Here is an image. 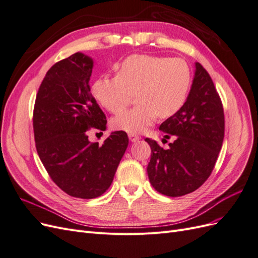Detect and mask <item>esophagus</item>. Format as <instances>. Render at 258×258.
<instances>
[{"label":"esophagus","mask_w":258,"mask_h":258,"mask_svg":"<svg viewBox=\"0 0 258 258\" xmlns=\"http://www.w3.org/2000/svg\"><path fill=\"white\" fill-rule=\"evenodd\" d=\"M128 137H129V140H130L131 142H137V141H139L140 139H141V137H139V136H137L135 134H129Z\"/></svg>","instance_id":"esophagus-1"}]
</instances>
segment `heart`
<instances>
[{
	"mask_svg": "<svg viewBox=\"0 0 258 258\" xmlns=\"http://www.w3.org/2000/svg\"><path fill=\"white\" fill-rule=\"evenodd\" d=\"M115 76H103L92 85V95L108 112L118 114L136 92L139 103L116 116L114 128L139 134L160 116L169 118L183 107L191 83L190 69L179 58L136 53L116 64Z\"/></svg>",
	"mask_w": 258,
	"mask_h": 258,
	"instance_id": "1",
	"label": "heart"
}]
</instances>
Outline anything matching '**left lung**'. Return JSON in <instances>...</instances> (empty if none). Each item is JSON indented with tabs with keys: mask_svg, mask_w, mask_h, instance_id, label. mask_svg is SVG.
I'll return each instance as SVG.
<instances>
[{
	"mask_svg": "<svg viewBox=\"0 0 258 258\" xmlns=\"http://www.w3.org/2000/svg\"><path fill=\"white\" fill-rule=\"evenodd\" d=\"M159 130L168 134L165 138L174 136L175 140L169 143V150H163L154 140L145 139L152 150L147 166L151 184L169 197L198 189L212 173L225 134L222 100L207 70L198 62L186 102Z\"/></svg>",
	"mask_w": 258,
	"mask_h": 258,
	"instance_id": "1",
	"label": "left lung"
}]
</instances>
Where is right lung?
Listing matches in <instances>:
<instances>
[{
    "instance_id": "add662e5",
    "label": "right lung",
    "mask_w": 258,
    "mask_h": 258,
    "mask_svg": "<svg viewBox=\"0 0 258 258\" xmlns=\"http://www.w3.org/2000/svg\"><path fill=\"white\" fill-rule=\"evenodd\" d=\"M93 61L82 52L54 63L38 88L34 110L35 147L50 178L75 198L92 199L111 186L129 143L124 131L112 132L102 145L87 132L105 130L106 117L92 97Z\"/></svg>"
}]
</instances>
